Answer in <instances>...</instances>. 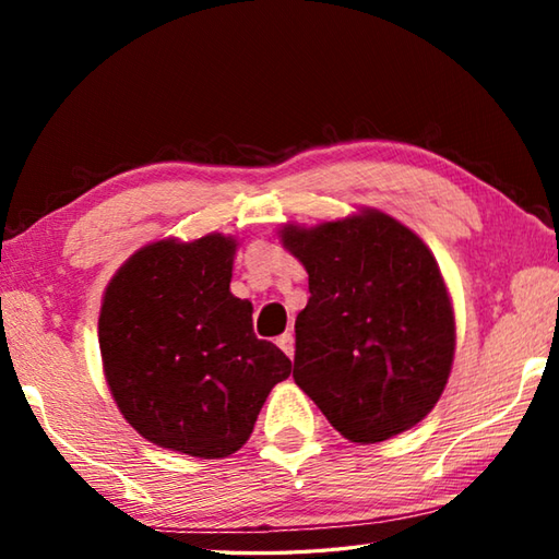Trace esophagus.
Segmentation results:
<instances>
[{"label":"esophagus","mask_w":559,"mask_h":559,"mask_svg":"<svg viewBox=\"0 0 559 559\" xmlns=\"http://www.w3.org/2000/svg\"><path fill=\"white\" fill-rule=\"evenodd\" d=\"M278 347L283 349V353H286L288 357H293V353H296V340H293V333H283L278 340Z\"/></svg>","instance_id":"esophagus-1"}]
</instances>
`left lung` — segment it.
<instances>
[{
  "label": "left lung",
  "instance_id": "left-lung-1",
  "mask_svg": "<svg viewBox=\"0 0 559 559\" xmlns=\"http://www.w3.org/2000/svg\"><path fill=\"white\" fill-rule=\"evenodd\" d=\"M308 271L293 380L355 443L412 429L449 382L456 323L437 259L377 210L310 229L283 226Z\"/></svg>",
  "mask_w": 559,
  "mask_h": 559
}]
</instances>
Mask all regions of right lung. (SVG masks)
Segmentation results:
<instances>
[{"instance_id":"obj_1","label":"right lung","mask_w":559,"mask_h":559,"mask_svg":"<svg viewBox=\"0 0 559 559\" xmlns=\"http://www.w3.org/2000/svg\"><path fill=\"white\" fill-rule=\"evenodd\" d=\"M236 241L206 234L132 253L108 283L98 318L103 372L140 437L197 459L249 441L290 359L253 335V306L231 296Z\"/></svg>"}]
</instances>
